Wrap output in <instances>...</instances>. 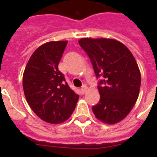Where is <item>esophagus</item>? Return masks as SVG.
<instances>
[{"label": "esophagus", "mask_w": 157, "mask_h": 157, "mask_svg": "<svg viewBox=\"0 0 157 157\" xmlns=\"http://www.w3.org/2000/svg\"><path fill=\"white\" fill-rule=\"evenodd\" d=\"M87 90H88V88H87V86H83L81 88V94H85L87 92Z\"/></svg>", "instance_id": "obj_1"}]
</instances>
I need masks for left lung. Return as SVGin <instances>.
<instances>
[{
    "instance_id": "8db88e82",
    "label": "left lung",
    "mask_w": 157,
    "mask_h": 157,
    "mask_svg": "<svg viewBox=\"0 0 157 157\" xmlns=\"http://www.w3.org/2000/svg\"><path fill=\"white\" fill-rule=\"evenodd\" d=\"M79 45L90 59L98 79L100 100L93 106V112L107 124L120 122L139 97L141 74L136 60L124 44L114 39L82 38Z\"/></svg>"
}]
</instances>
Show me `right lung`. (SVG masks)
I'll use <instances>...</instances> for the list:
<instances>
[{
  "label": "right lung",
  "instance_id": "1",
  "mask_svg": "<svg viewBox=\"0 0 157 157\" xmlns=\"http://www.w3.org/2000/svg\"><path fill=\"white\" fill-rule=\"evenodd\" d=\"M67 44V40H61L40 45L31 56L23 72L27 102L38 117L51 124L68 119L79 98L58 67Z\"/></svg>",
  "mask_w": 157,
  "mask_h": 157
}]
</instances>
